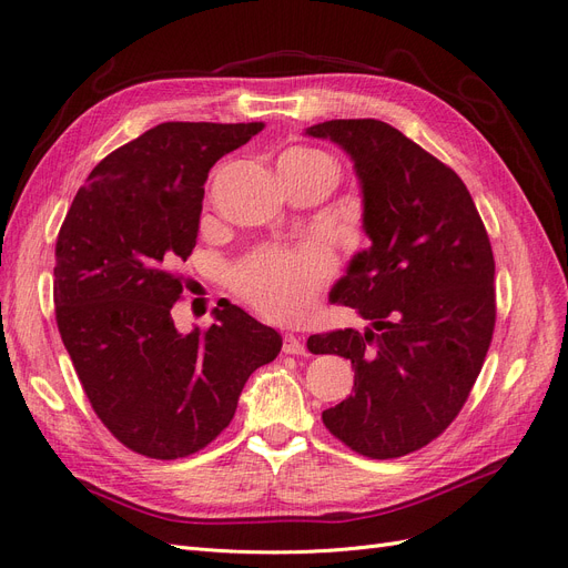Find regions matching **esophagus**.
Listing matches in <instances>:
<instances>
[{
	"instance_id": "obj_1",
	"label": "esophagus",
	"mask_w": 568,
	"mask_h": 568,
	"mask_svg": "<svg viewBox=\"0 0 568 568\" xmlns=\"http://www.w3.org/2000/svg\"><path fill=\"white\" fill-rule=\"evenodd\" d=\"M282 351L286 355H305V343L298 336H294V334H284Z\"/></svg>"
}]
</instances>
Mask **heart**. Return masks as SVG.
I'll return each instance as SVG.
<instances>
[{
    "label": "heart",
    "instance_id": "heart-1",
    "mask_svg": "<svg viewBox=\"0 0 568 568\" xmlns=\"http://www.w3.org/2000/svg\"><path fill=\"white\" fill-rule=\"evenodd\" d=\"M280 165H326L336 173L332 159L317 149H291ZM329 270V253L315 246L303 251L265 248L236 270V288L261 315L274 322H296L307 313Z\"/></svg>",
    "mask_w": 568,
    "mask_h": 568
}]
</instances>
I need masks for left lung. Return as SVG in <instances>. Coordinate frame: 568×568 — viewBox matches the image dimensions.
Segmentation results:
<instances>
[{
    "label": "left lung",
    "instance_id": "8db88e82",
    "mask_svg": "<svg viewBox=\"0 0 568 568\" xmlns=\"http://www.w3.org/2000/svg\"><path fill=\"white\" fill-rule=\"evenodd\" d=\"M305 134L351 156L372 242L329 294L369 326L307 338L311 353L341 355L355 369V393L322 422L359 455L403 457L450 426L484 367L495 329L493 248L455 170L400 130L359 118Z\"/></svg>",
    "mask_w": 568,
    "mask_h": 568
}]
</instances>
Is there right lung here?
Masks as SVG:
<instances>
[{"instance_id": "right-lung-1", "label": "right lung", "mask_w": 568, "mask_h": 568, "mask_svg": "<svg viewBox=\"0 0 568 568\" xmlns=\"http://www.w3.org/2000/svg\"><path fill=\"white\" fill-rule=\"evenodd\" d=\"M263 123H161L115 149L78 189L57 239L54 305L63 346L125 448L178 459L230 426L248 376L282 336L230 301L209 332L182 334L178 265L192 255L203 184Z\"/></svg>"}]
</instances>
